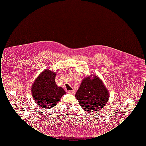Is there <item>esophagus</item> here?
<instances>
[{
	"instance_id": "34e87169",
	"label": "esophagus",
	"mask_w": 146,
	"mask_h": 146,
	"mask_svg": "<svg viewBox=\"0 0 146 146\" xmlns=\"http://www.w3.org/2000/svg\"><path fill=\"white\" fill-rule=\"evenodd\" d=\"M75 92V91L74 90H72L68 91V93L70 94H74Z\"/></svg>"
}]
</instances>
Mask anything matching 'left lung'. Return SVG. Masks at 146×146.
Segmentation results:
<instances>
[{"label": "left lung", "instance_id": "8db88e82", "mask_svg": "<svg viewBox=\"0 0 146 146\" xmlns=\"http://www.w3.org/2000/svg\"><path fill=\"white\" fill-rule=\"evenodd\" d=\"M84 78L75 96L84 111L92 113L104 108L110 93L103 82L97 76Z\"/></svg>", "mask_w": 146, "mask_h": 146}]
</instances>
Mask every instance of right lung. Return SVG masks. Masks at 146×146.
Returning a JSON list of instances; mask_svg holds the SVG:
<instances>
[{
	"instance_id": "1",
	"label": "right lung",
	"mask_w": 146,
	"mask_h": 146,
	"mask_svg": "<svg viewBox=\"0 0 146 146\" xmlns=\"http://www.w3.org/2000/svg\"><path fill=\"white\" fill-rule=\"evenodd\" d=\"M56 72L45 70L37 76L32 85L31 92L35 102L43 109L56 106L66 92L55 82Z\"/></svg>"
}]
</instances>
